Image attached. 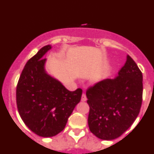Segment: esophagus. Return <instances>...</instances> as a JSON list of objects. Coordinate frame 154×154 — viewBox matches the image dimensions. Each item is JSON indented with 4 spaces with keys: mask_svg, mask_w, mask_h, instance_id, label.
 <instances>
[{
    "mask_svg": "<svg viewBox=\"0 0 154 154\" xmlns=\"http://www.w3.org/2000/svg\"><path fill=\"white\" fill-rule=\"evenodd\" d=\"M81 100L82 102H85L87 100V97H86V95H85V94H82V98H81Z\"/></svg>",
    "mask_w": 154,
    "mask_h": 154,
    "instance_id": "esophagus-1",
    "label": "esophagus"
}]
</instances>
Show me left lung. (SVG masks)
I'll return each mask as SVG.
<instances>
[{"label":"left lung","instance_id":"1","mask_svg":"<svg viewBox=\"0 0 154 154\" xmlns=\"http://www.w3.org/2000/svg\"><path fill=\"white\" fill-rule=\"evenodd\" d=\"M142 91V72L127 55L115 78L99 82L86 91L91 132L104 140L120 137L140 114Z\"/></svg>","mask_w":154,"mask_h":154}]
</instances>
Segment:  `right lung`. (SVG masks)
<instances>
[{"mask_svg":"<svg viewBox=\"0 0 154 154\" xmlns=\"http://www.w3.org/2000/svg\"><path fill=\"white\" fill-rule=\"evenodd\" d=\"M51 48L43 46L30 58L22 71L16 88L17 110L26 125L37 135L54 137L66 127L82 90L70 91L44 70L43 56Z\"/></svg>","mask_w":154,"mask_h":154,"instance_id":"1","label":"right lung"}]
</instances>
